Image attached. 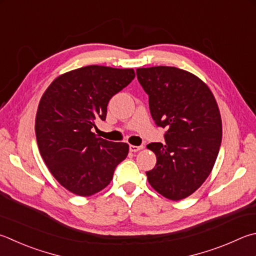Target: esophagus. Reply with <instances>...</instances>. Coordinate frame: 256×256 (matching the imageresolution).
<instances>
[{"label":"esophagus","instance_id":"esophagus-1","mask_svg":"<svg viewBox=\"0 0 256 256\" xmlns=\"http://www.w3.org/2000/svg\"><path fill=\"white\" fill-rule=\"evenodd\" d=\"M143 146H130V151L131 152H138L142 150Z\"/></svg>","mask_w":256,"mask_h":256}]
</instances>
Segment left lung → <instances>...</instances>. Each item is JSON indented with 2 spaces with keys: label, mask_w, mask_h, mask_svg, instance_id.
<instances>
[{
  "label": "left lung",
  "mask_w": 256,
  "mask_h": 256,
  "mask_svg": "<svg viewBox=\"0 0 256 256\" xmlns=\"http://www.w3.org/2000/svg\"><path fill=\"white\" fill-rule=\"evenodd\" d=\"M136 76L153 120L166 128L164 146H148L156 156L148 181L164 197L180 200L200 187L215 164L222 136L220 108L206 84L189 72L156 66L138 68Z\"/></svg>",
  "instance_id": "left-lung-1"
}]
</instances>
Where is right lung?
Segmentation results:
<instances>
[{"label":"right lung","instance_id":"right-lung-1","mask_svg":"<svg viewBox=\"0 0 256 256\" xmlns=\"http://www.w3.org/2000/svg\"><path fill=\"white\" fill-rule=\"evenodd\" d=\"M133 69L86 66L62 74L41 97L36 116L40 154L56 180L69 192L92 196L108 186L128 144L92 133L105 120L112 97L131 82Z\"/></svg>","mask_w":256,"mask_h":256}]
</instances>
